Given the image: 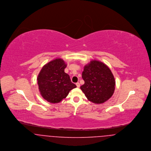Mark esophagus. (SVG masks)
Here are the masks:
<instances>
[{"label":"esophagus","instance_id":"esophagus-1","mask_svg":"<svg viewBox=\"0 0 151 151\" xmlns=\"http://www.w3.org/2000/svg\"><path fill=\"white\" fill-rule=\"evenodd\" d=\"M76 86H77V88H79V87L80 86V84L79 83H76Z\"/></svg>","mask_w":151,"mask_h":151}]
</instances>
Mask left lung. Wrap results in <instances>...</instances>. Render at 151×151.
I'll list each match as a JSON object with an SVG mask.
<instances>
[{
  "label": "left lung",
  "instance_id": "1",
  "mask_svg": "<svg viewBox=\"0 0 151 151\" xmlns=\"http://www.w3.org/2000/svg\"><path fill=\"white\" fill-rule=\"evenodd\" d=\"M84 84L80 86L87 99L96 104L107 101L115 89L114 76L108 67L98 60H92L84 66L82 73Z\"/></svg>",
  "mask_w": 151,
  "mask_h": 151
}]
</instances>
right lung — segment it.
<instances>
[{
  "label": "right lung",
  "instance_id": "obj_1",
  "mask_svg": "<svg viewBox=\"0 0 151 151\" xmlns=\"http://www.w3.org/2000/svg\"><path fill=\"white\" fill-rule=\"evenodd\" d=\"M67 65L60 58L44 65L37 78L38 88L43 99L52 104L59 103L77 86L65 72Z\"/></svg>",
  "mask_w": 151,
  "mask_h": 151
}]
</instances>
